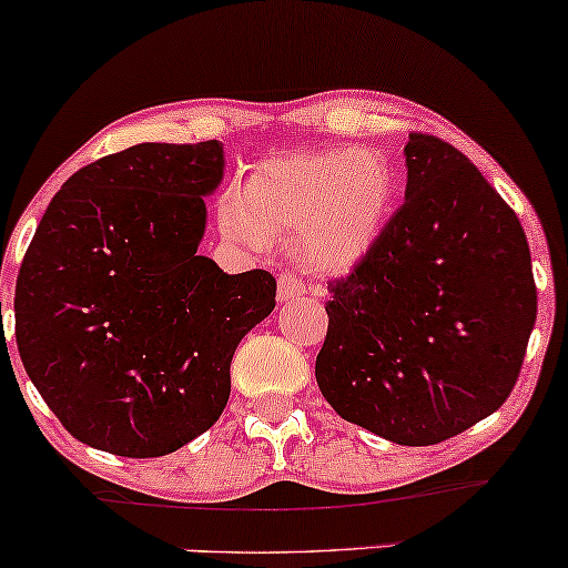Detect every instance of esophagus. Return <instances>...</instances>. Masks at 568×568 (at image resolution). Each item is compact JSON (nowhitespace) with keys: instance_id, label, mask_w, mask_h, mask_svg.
Segmentation results:
<instances>
[{"instance_id":"esophagus-1","label":"esophagus","mask_w":568,"mask_h":568,"mask_svg":"<svg viewBox=\"0 0 568 568\" xmlns=\"http://www.w3.org/2000/svg\"><path fill=\"white\" fill-rule=\"evenodd\" d=\"M304 296V283L302 280L291 277V275H283L277 280V302L285 304L291 302V298H298Z\"/></svg>"}]
</instances>
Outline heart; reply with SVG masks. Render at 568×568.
Wrapping results in <instances>:
<instances>
[{
	"mask_svg": "<svg viewBox=\"0 0 568 568\" xmlns=\"http://www.w3.org/2000/svg\"><path fill=\"white\" fill-rule=\"evenodd\" d=\"M397 173L379 149H323L258 162L219 207L221 232L262 247L298 230V253L325 275H349L395 216Z\"/></svg>",
	"mask_w": 568,
	"mask_h": 568,
	"instance_id": "heart-1",
	"label": "heart"
}]
</instances>
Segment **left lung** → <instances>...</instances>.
<instances>
[{"instance_id":"8db88e82","label":"left lung","mask_w":568,"mask_h":568,"mask_svg":"<svg viewBox=\"0 0 568 568\" xmlns=\"http://www.w3.org/2000/svg\"><path fill=\"white\" fill-rule=\"evenodd\" d=\"M406 202L331 283L315 379L342 419L433 446L497 410L537 321L524 226L459 149L410 133Z\"/></svg>"}]
</instances>
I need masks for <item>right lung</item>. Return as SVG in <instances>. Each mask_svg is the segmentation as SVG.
I'll return each instance as SVG.
<instances>
[{
    "label": "right lung",
    "instance_id": "obj_1",
    "mask_svg": "<svg viewBox=\"0 0 568 568\" xmlns=\"http://www.w3.org/2000/svg\"><path fill=\"white\" fill-rule=\"evenodd\" d=\"M224 143H135L50 200L18 272L16 338L61 425L98 452L165 456L230 400L237 344L275 277L200 256Z\"/></svg>",
    "mask_w": 568,
    "mask_h": 568
}]
</instances>
